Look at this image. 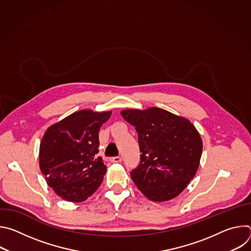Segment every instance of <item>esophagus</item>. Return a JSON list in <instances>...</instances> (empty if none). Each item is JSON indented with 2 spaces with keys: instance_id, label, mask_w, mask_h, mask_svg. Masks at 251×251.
Segmentation results:
<instances>
[{
  "instance_id": "esophagus-1",
  "label": "esophagus",
  "mask_w": 251,
  "mask_h": 251,
  "mask_svg": "<svg viewBox=\"0 0 251 251\" xmlns=\"http://www.w3.org/2000/svg\"><path fill=\"white\" fill-rule=\"evenodd\" d=\"M110 161H111L112 163H120V162L122 161V159H121V157L117 156V157H113V158H111V159H110Z\"/></svg>"
}]
</instances>
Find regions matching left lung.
<instances>
[{"instance_id": "left-lung-1", "label": "left lung", "mask_w": 251, "mask_h": 251, "mask_svg": "<svg viewBox=\"0 0 251 251\" xmlns=\"http://www.w3.org/2000/svg\"><path fill=\"white\" fill-rule=\"evenodd\" d=\"M121 115L138 133L141 161L130 173L137 188L154 201L180 195L200 165L202 141L196 127L157 107L125 109Z\"/></svg>"}]
</instances>
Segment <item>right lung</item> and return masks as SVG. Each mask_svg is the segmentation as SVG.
Here are the masks:
<instances>
[{
	"mask_svg": "<svg viewBox=\"0 0 251 251\" xmlns=\"http://www.w3.org/2000/svg\"><path fill=\"white\" fill-rule=\"evenodd\" d=\"M111 111L80 110L51 125L40 146V168L48 185L65 201L87 200L101 185L106 166L97 157L99 130Z\"/></svg>",
	"mask_w": 251,
	"mask_h": 251,
	"instance_id": "add662e5",
	"label": "right lung"
}]
</instances>
